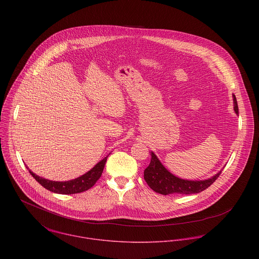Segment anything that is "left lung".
<instances>
[{
  "mask_svg": "<svg viewBox=\"0 0 259 259\" xmlns=\"http://www.w3.org/2000/svg\"><path fill=\"white\" fill-rule=\"evenodd\" d=\"M234 96V108L235 112L238 114L239 108L236 96ZM221 171L215 176L200 181L193 180H184L178 178L171 174L159 161L157 156L152 153L151 163L146 167L143 173L144 180L149 184V187L161 195H170V194H180V195H190L198 194L208 189L211 184L219 177Z\"/></svg>",
  "mask_w": 259,
  "mask_h": 259,
  "instance_id": "left-lung-1",
  "label": "left lung"
}]
</instances>
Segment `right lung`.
I'll return each instance as SVG.
<instances>
[{
	"label": "right lung",
	"instance_id": "add662e5",
	"mask_svg": "<svg viewBox=\"0 0 259 259\" xmlns=\"http://www.w3.org/2000/svg\"><path fill=\"white\" fill-rule=\"evenodd\" d=\"M107 157H105L103 160H101L99 163H97L90 171H88L86 174L68 181H52L45 178H42L38 175H35L29 170V173L32 175V177L38 181L42 187H44L46 190L56 193V194H62V195H71V194H78L85 191H88L91 189L96 181L100 178L105 162ZM27 168V167H26Z\"/></svg>",
	"mask_w": 259,
	"mask_h": 259
}]
</instances>
